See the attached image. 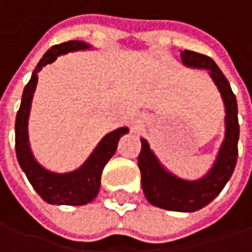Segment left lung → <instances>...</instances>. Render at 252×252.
Here are the masks:
<instances>
[{"label": "left lung", "instance_id": "8db88e82", "mask_svg": "<svg viewBox=\"0 0 252 252\" xmlns=\"http://www.w3.org/2000/svg\"><path fill=\"white\" fill-rule=\"evenodd\" d=\"M181 61L187 67L204 68L218 87L225 105V138L211 171L198 181H185L165 170L145 140H141L138 167L141 184L147 200L153 205L180 213H192L208 205L222 191L231 178L238 156V107L231 85L214 61L194 51H181Z\"/></svg>", "mask_w": 252, "mask_h": 252}]
</instances>
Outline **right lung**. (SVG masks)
<instances>
[{"label": "right lung", "instance_id": "right-lung-1", "mask_svg": "<svg viewBox=\"0 0 252 252\" xmlns=\"http://www.w3.org/2000/svg\"><path fill=\"white\" fill-rule=\"evenodd\" d=\"M90 48L88 44L82 41H68L51 47L44 54L41 61L34 69L31 80L25 85L20 110L15 120V153L17 159L25 172L28 181L34 187L38 195L48 204L55 205H85L94 200L99 191L101 174L105 164L114 156L120 138L128 132V128H118L107 134L96 145L94 153L78 170L57 174L42 168L32 156L28 144V117L31 101L38 81V72L57 60L58 55L69 51H78Z\"/></svg>", "mask_w": 252, "mask_h": 252}]
</instances>
